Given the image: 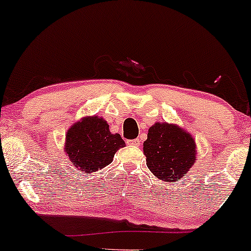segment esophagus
I'll list each match as a JSON object with an SVG mask.
<instances>
[{
  "mask_svg": "<svg viewBox=\"0 0 251 251\" xmlns=\"http://www.w3.org/2000/svg\"><path fill=\"white\" fill-rule=\"evenodd\" d=\"M140 140H138V138H135V140H129L128 141V144H131V145H136V147H138V145H140L141 143H140Z\"/></svg>",
  "mask_w": 251,
  "mask_h": 251,
  "instance_id": "obj_1",
  "label": "esophagus"
}]
</instances>
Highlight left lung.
<instances>
[{
	"label": "left lung",
	"mask_w": 251,
	"mask_h": 251,
	"mask_svg": "<svg viewBox=\"0 0 251 251\" xmlns=\"http://www.w3.org/2000/svg\"><path fill=\"white\" fill-rule=\"evenodd\" d=\"M147 165L157 178L175 182L196 162V142L181 128L169 123L150 126L143 144Z\"/></svg>",
	"instance_id": "8db88e82"
}]
</instances>
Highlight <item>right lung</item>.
I'll return each instance as SVG.
<instances>
[{"label": "right lung", "mask_w": 251, "mask_h": 251, "mask_svg": "<svg viewBox=\"0 0 251 251\" xmlns=\"http://www.w3.org/2000/svg\"><path fill=\"white\" fill-rule=\"evenodd\" d=\"M123 147L126 143L120 134H111L106 121L92 116L67 130L65 152L80 171L92 173L109 165L116 151Z\"/></svg>", "instance_id": "obj_1"}]
</instances>
